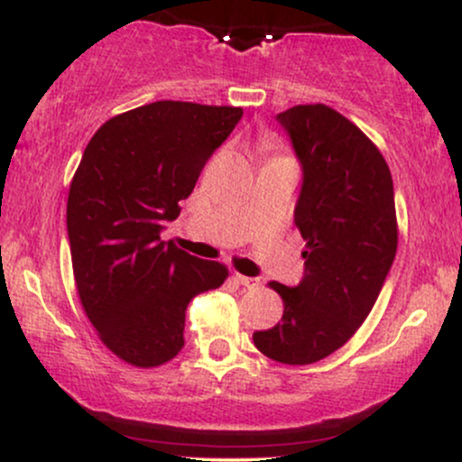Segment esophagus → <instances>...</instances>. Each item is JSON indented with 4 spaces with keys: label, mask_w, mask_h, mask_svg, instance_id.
Segmentation results:
<instances>
[{
    "label": "esophagus",
    "mask_w": 462,
    "mask_h": 462,
    "mask_svg": "<svg viewBox=\"0 0 462 462\" xmlns=\"http://www.w3.org/2000/svg\"><path fill=\"white\" fill-rule=\"evenodd\" d=\"M236 282L245 286V289H258L261 286V278H249V275L236 273Z\"/></svg>",
    "instance_id": "obj_1"
}]
</instances>
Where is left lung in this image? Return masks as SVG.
<instances>
[{
  "label": "left lung",
  "mask_w": 462,
  "mask_h": 462,
  "mask_svg": "<svg viewBox=\"0 0 462 462\" xmlns=\"http://www.w3.org/2000/svg\"><path fill=\"white\" fill-rule=\"evenodd\" d=\"M278 121L304 169V278L293 289L269 282L284 312L254 346L275 363L312 365L346 346L383 291L397 252L393 180L369 136L330 106H293Z\"/></svg>",
  "instance_id": "1"
}]
</instances>
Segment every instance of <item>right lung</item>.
Segmentation results:
<instances>
[{"label": "right lung", "instance_id": "right-lung-1", "mask_svg": "<svg viewBox=\"0 0 462 462\" xmlns=\"http://www.w3.org/2000/svg\"><path fill=\"white\" fill-rule=\"evenodd\" d=\"M243 108L153 102L108 119L88 141L67 199L73 278L99 341L139 369L184 347L187 306L227 267L161 241Z\"/></svg>", "mask_w": 462, "mask_h": 462}]
</instances>
